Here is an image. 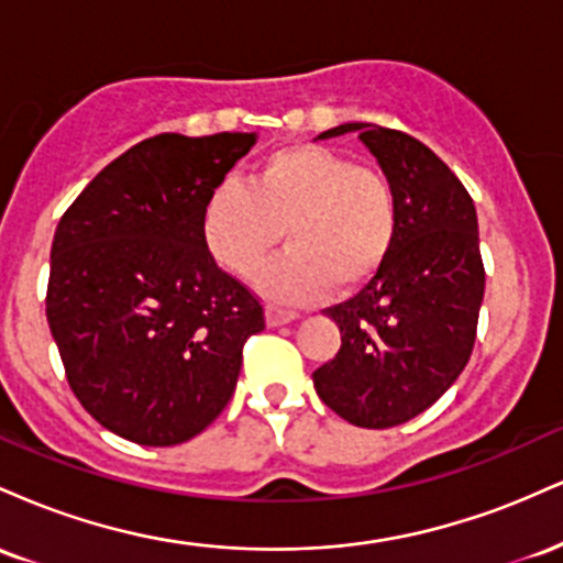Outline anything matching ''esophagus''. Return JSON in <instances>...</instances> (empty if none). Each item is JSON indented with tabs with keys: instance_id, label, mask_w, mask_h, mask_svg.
Listing matches in <instances>:
<instances>
[{
	"instance_id": "obj_1",
	"label": "esophagus",
	"mask_w": 563,
	"mask_h": 563,
	"mask_svg": "<svg viewBox=\"0 0 563 563\" xmlns=\"http://www.w3.org/2000/svg\"><path fill=\"white\" fill-rule=\"evenodd\" d=\"M264 318H267V325L269 328H277V325H288V322H294L299 314L294 312V309H283V307H267V312H264Z\"/></svg>"
}]
</instances>
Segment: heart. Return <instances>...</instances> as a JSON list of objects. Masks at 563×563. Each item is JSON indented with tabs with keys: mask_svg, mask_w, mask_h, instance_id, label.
Masks as SVG:
<instances>
[{
	"mask_svg": "<svg viewBox=\"0 0 563 563\" xmlns=\"http://www.w3.org/2000/svg\"><path fill=\"white\" fill-rule=\"evenodd\" d=\"M399 228L394 187L384 172L354 166L322 145H288L254 166L249 187L211 190L200 232L211 256L238 277H254L280 245L260 288L277 301H312L357 288L378 273Z\"/></svg>",
	"mask_w": 563,
	"mask_h": 563,
	"instance_id": "1",
	"label": "heart"
}]
</instances>
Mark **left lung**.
Segmentation results:
<instances>
[{"label":"left lung","instance_id":"obj_1","mask_svg":"<svg viewBox=\"0 0 563 563\" xmlns=\"http://www.w3.org/2000/svg\"><path fill=\"white\" fill-rule=\"evenodd\" d=\"M397 196L399 228L376 277L328 309L339 354L312 373L314 391L363 429H391L431 407L466 367L484 299L474 200L431 147L410 134L349 121Z\"/></svg>","mask_w":563,"mask_h":563}]
</instances>
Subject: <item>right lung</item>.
<instances>
[{"label":"right lung","mask_w":563,"mask_h":563,"mask_svg":"<svg viewBox=\"0 0 563 563\" xmlns=\"http://www.w3.org/2000/svg\"><path fill=\"white\" fill-rule=\"evenodd\" d=\"M256 132L156 134L129 147L70 203L49 256L47 322L70 389L113 434L183 444L235 391L264 309L217 267L206 198Z\"/></svg>","instance_id":"add662e5"}]
</instances>
